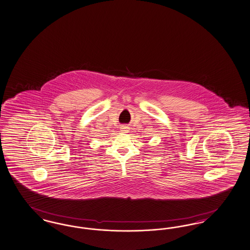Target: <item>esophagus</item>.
Returning <instances> with one entry per match:
<instances>
[{
    "instance_id": "34e87169",
    "label": "esophagus",
    "mask_w": 250,
    "mask_h": 250,
    "mask_svg": "<svg viewBox=\"0 0 250 250\" xmlns=\"http://www.w3.org/2000/svg\"><path fill=\"white\" fill-rule=\"evenodd\" d=\"M121 131H123V132H127V131H128V127H126L125 125H123V126H121Z\"/></svg>"
}]
</instances>
